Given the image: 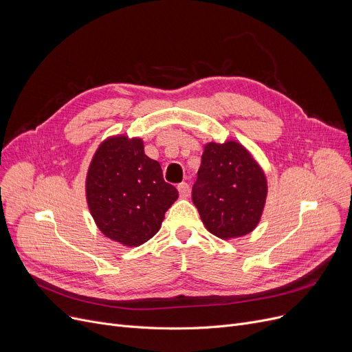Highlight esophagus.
<instances>
[{"label":"esophagus","instance_id":"1","mask_svg":"<svg viewBox=\"0 0 352 352\" xmlns=\"http://www.w3.org/2000/svg\"><path fill=\"white\" fill-rule=\"evenodd\" d=\"M178 192L181 197H188L190 195V186L187 182H179L178 184Z\"/></svg>","mask_w":352,"mask_h":352}]
</instances>
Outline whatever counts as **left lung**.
Masks as SVG:
<instances>
[{"label":"left lung","mask_w":352,"mask_h":352,"mask_svg":"<svg viewBox=\"0 0 352 352\" xmlns=\"http://www.w3.org/2000/svg\"><path fill=\"white\" fill-rule=\"evenodd\" d=\"M267 194L264 170L241 142L204 145L192 202L211 234L232 239L252 232L260 224Z\"/></svg>","instance_id":"obj_1"}]
</instances>
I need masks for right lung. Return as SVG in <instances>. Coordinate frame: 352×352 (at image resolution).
I'll use <instances>...</instances> for the list:
<instances>
[{
  "label": "right lung",
  "mask_w": 352,
  "mask_h": 352,
  "mask_svg": "<svg viewBox=\"0 0 352 352\" xmlns=\"http://www.w3.org/2000/svg\"><path fill=\"white\" fill-rule=\"evenodd\" d=\"M85 197L105 236L140 247L158 232L178 191L164 181L160 162L145 155L142 138L122 134L98 145L88 166Z\"/></svg>",
  "instance_id": "obj_1"
}]
</instances>
